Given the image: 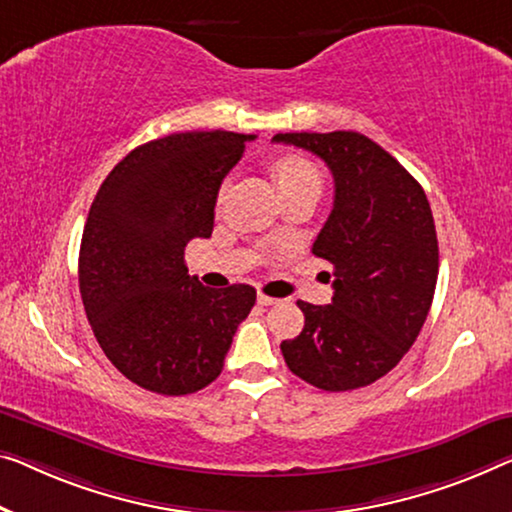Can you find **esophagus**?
Segmentation results:
<instances>
[{"mask_svg": "<svg viewBox=\"0 0 512 512\" xmlns=\"http://www.w3.org/2000/svg\"><path fill=\"white\" fill-rule=\"evenodd\" d=\"M257 303L259 305H273V303H278V299H273V296H266V294H259Z\"/></svg>", "mask_w": 512, "mask_h": 512, "instance_id": "obj_1", "label": "esophagus"}]
</instances>
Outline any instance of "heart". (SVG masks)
Listing matches in <instances>:
<instances>
[{
	"label": "heart",
	"instance_id": "heart-1",
	"mask_svg": "<svg viewBox=\"0 0 512 512\" xmlns=\"http://www.w3.org/2000/svg\"><path fill=\"white\" fill-rule=\"evenodd\" d=\"M271 170H273V177H276V181H278L280 190L285 195L301 186H308V183H317L319 186L317 167L303 156H280L273 160ZM223 195H225V190L220 193V200H223Z\"/></svg>",
	"mask_w": 512,
	"mask_h": 512
}]
</instances>
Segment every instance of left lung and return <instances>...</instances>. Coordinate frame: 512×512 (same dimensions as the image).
I'll return each mask as SVG.
<instances>
[{"label":"left lung","mask_w":512,"mask_h":512,"mask_svg":"<svg viewBox=\"0 0 512 512\" xmlns=\"http://www.w3.org/2000/svg\"><path fill=\"white\" fill-rule=\"evenodd\" d=\"M329 165L331 216L312 253L333 264L329 305L299 301L303 331L282 340L287 368L322 391H354L391 372L430 312L439 243L425 190L388 151L354 131L278 133Z\"/></svg>","instance_id":"1"}]
</instances>
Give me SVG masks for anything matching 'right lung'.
<instances>
[{
    "instance_id": "add662e5",
    "label": "right lung",
    "mask_w": 512,
    "mask_h": 512,
    "mask_svg": "<svg viewBox=\"0 0 512 512\" xmlns=\"http://www.w3.org/2000/svg\"><path fill=\"white\" fill-rule=\"evenodd\" d=\"M255 135L174 133L133 149L105 177L80 243V294L98 345L133 384L188 395L220 375L257 292L188 276V241L209 239L227 172Z\"/></svg>"
}]
</instances>
